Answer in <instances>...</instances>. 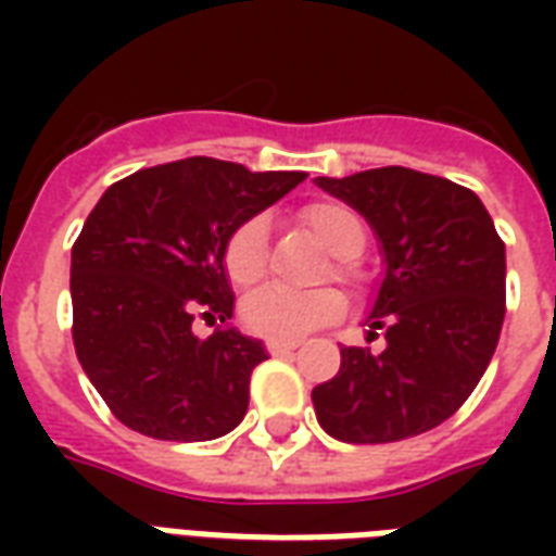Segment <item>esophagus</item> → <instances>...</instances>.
Masks as SVG:
<instances>
[{"instance_id": "obj_1", "label": "esophagus", "mask_w": 556, "mask_h": 556, "mask_svg": "<svg viewBox=\"0 0 556 556\" xmlns=\"http://www.w3.org/2000/svg\"><path fill=\"white\" fill-rule=\"evenodd\" d=\"M265 345L270 354H294L301 349V342H286V339H267Z\"/></svg>"}]
</instances>
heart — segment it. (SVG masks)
<instances>
[{
  "label": "heart",
  "mask_w": 556,
  "mask_h": 556,
  "mask_svg": "<svg viewBox=\"0 0 556 556\" xmlns=\"http://www.w3.org/2000/svg\"><path fill=\"white\" fill-rule=\"evenodd\" d=\"M303 223L327 253L337 255V274H351V262L366 243V226L351 207L339 202H315L303 207ZM226 274L238 289H253L267 274V223L250 217L231 231L223 250ZM342 294L337 289L294 291L286 286H265L241 303V321L267 339H301L315 327L342 315Z\"/></svg>",
  "instance_id": "1"
}]
</instances>
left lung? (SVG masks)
I'll list each match as a JSON object with an SVG mask.
<instances>
[{"label": "left lung", "mask_w": 556, "mask_h": 556, "mask_svg": "<svg viewBox=\"0 0 556 556\" xmlns=\"http://www.w3.org/2000/svg\"><path fill=\"white\" fill-rule=\"evenodd\" d=\"M361 214L384 277L369 309L381 354L342 349L339 372L313 390L321 429L345 443H393L441 426L489 369L506 306V247L467 187L384 166L315 178Z\"/></svg>", "instance_id": "left-lung-1"}]
</instances>
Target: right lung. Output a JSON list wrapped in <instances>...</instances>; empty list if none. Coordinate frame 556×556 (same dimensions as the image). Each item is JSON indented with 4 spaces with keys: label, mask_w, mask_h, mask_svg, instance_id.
I'll list each match as a JSON object with an SVG mask.
<instances>
[{
    "label": "right lung",
    "mask_w": 556,
    "mask_h": 556,
    "mask_svg": "<svg viewBox=\"0 0 556 556\" xmlns=\"http://www.w3.org/2000/svg\"><path fill=\"white\" fill-rule=\"evenodd\" d=\"M303 178L187 157L134 172L101 195L71 250L74 349L127 429L187 443L241 422L265 345L235 327L195 337L193 318L229 321V235Z\"/></svg>",
    "instance_id": "obj_1"
}]
</instances>
